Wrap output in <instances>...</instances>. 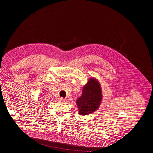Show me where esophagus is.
Wrapping results in <instances>:
<instances>
[{
	"label": "esophagus",
	"instance_id": "obj_1",
	"mask_svg": "<svg viewBox=\"0 0 153 153\" xmlns=\"http://www.w3.org/2000/svg\"><path fill=\"white\" fill-rule=\"evenodd\" d=\"M58 101L59 102H65L66 99H65V98H59Z\"/></svg>",
	"mask_w": 153,
	"mask_h": 153
}]
</instances>
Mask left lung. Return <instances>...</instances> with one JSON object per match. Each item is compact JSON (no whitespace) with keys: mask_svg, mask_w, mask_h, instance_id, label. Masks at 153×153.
Wrapping results in <instances>:
<instances>
[{"mask_svg":"<svg viewBox=\"0 0 153 153\" xmlns=\"http://www.w3.org/2000/svg\"><path fill=\"white\" fill-rule=\"evenodd\" d=\"M101 100L100 84L95 79L91 78L83 87L81 96L76 100L79 114L87 115L95 111L99 107Z\"/></svg>","mask_w":153,"mask_h":153,"instance_id":"obj_1","label":"left lung"}]
</instances>
